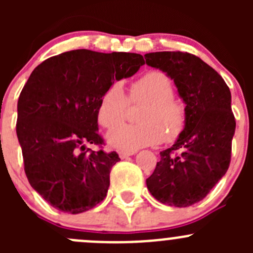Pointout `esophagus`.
<instances>
[{
  "mask_svg": "<svg viewBox=\"0 0 253 253\" xmlns=\"http://www.w3.org/2000/svg\"><path fill=\"white\" fill-rule=\"evenodd\" d=\"M134 152H128V150H119V155L121 159H126V158L133 155Z\"/></svg>",
  "mask_w": 253,
  "mask_h": 253,
  "instance_id": "1",
  "label": "esophagus"
}]
</instances>
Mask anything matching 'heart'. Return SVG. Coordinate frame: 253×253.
Masks as SVG:
<instances>
[{
  "mask_svg": "<svg viewBox=\"0 0 253 253\" xmlns=\"http://www.w3.org/2000/svg\"><path fill=\"white\" fill-rule=\"evenodd\" d=\"M128 103L142 106L140 125L118 126L126 118ZM96 117L104 128L118 126L108 136L112 147L131 152L176 141L185 131L188 112L185 101L175 95L171 78L163 71H148L129 84L127 95L121 83H112L99 100Z\"/></svg>",
  "mask_w": 253,
  "mask_h": 253,
  "instance_id": "heart-1",
  "label": "heart"
}]
</instances>
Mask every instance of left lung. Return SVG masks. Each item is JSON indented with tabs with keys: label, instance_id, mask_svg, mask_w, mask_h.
<instances>
[{
	"label": "left lung",
	"instance_id": "left-lung-1",
	"mask_svg": "<svg viewBox=\"0 0 253 253\" xmlns=\"http://www.w3.org/2000/svg\"><path fill=\"white\" fill-rule=\"evenodd\" d=\"M147 65L174 79L187 106L185 131L160 152V162L147 178L153 197L171 207L200 202L228 171L235 116L230 89L221 76L196 55L162 51L144 55Z\"/></svg>",
	"mask_w": 253,
	"mask_h": 253
}]
</instances>
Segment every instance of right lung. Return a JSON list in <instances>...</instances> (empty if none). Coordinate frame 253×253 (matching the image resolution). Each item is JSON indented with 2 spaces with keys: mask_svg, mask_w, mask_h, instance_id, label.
<instances>
[{
  "mask_svg": "<svg viewBox=\"0 0 253 253\" xmlns=\"http://www.w3.org/2000/svg\"><path fill=\"white\" fill-rule=\"evenodd\" d=\"M144 65L139 53L72 50L32 72L18 99L16 131L30 186L53 208L71 214L105 198L116 152L103 149L98 104L114 83ZM98 145L96 152L85 148Z\"/></svg>",
  "mask_w": 253,
  "mask_h": 253,
  "instance_id": "right-lung-1",
  "label": "right lung"
}]
</instances>
